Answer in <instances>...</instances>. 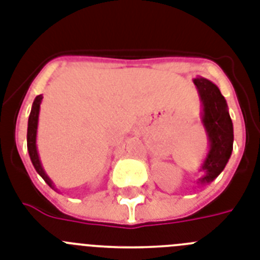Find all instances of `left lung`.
I'll use <instances>...</instances> for the list:
<instances>
[{
  "instance_id": "8db88e82",
  "label": "left lung",
  "mask_w": 260,
  "mask_h": 260,
  "mask_svg": "<svg viewBox=\"0 0 260 260\" xmlns=\"http://www.w3.org/2000/svg\"><path fill=\"white\" fill-rule=\"evenodd\" d=\"M203 103V125L209 139V152L201 170L204 176L199 183H210L218 176L229 161L233 151V122L228 112V104L218 86L204 77L193 80Z\"/></svg>"
}]
</instances>
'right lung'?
<instances>
[{
  "label": "right lung",
  "instance_id": "obj_1",
  "mask_svg": "<svg viewBox=\"0 0 260 260\" xmlns=\"http://www.w3.org/2000/svg\"><path fill=\"white\" fill-rule=\"evenodd\" d=\"M43 96L39 94V96L35 97L34 103H32V108H31L30 117H28V126H27V150L28 155H30V159L32 161V166L37 170V172L43 177V180L50 185L51 188H54V183L51 181L50 177L47 176V174L44 172L43 167H42V163L39 160V155H38L37 150V128H38V118H39V109H41V103Z\"/></svg>",
  "mask_w": 260,
  "mask_h": 260
}]
</instances>
